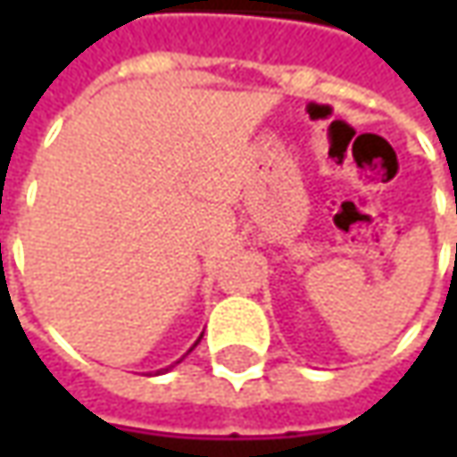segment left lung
<instances>
[{
    "instance_id": "obj_1",
    "label": "left lung",
    "mask_w": 457,
    "mask_h": 457,
    "mask_svg": "<svg viewBox=\"0 0 457 457\" xmlns=\"http://www.w3.org/2000/svg\"><path fill=\"white\" fill-rule=\"evenodd\" d=\"M455 249H457V246H455Z\"/></svg>"
}]
</instances>
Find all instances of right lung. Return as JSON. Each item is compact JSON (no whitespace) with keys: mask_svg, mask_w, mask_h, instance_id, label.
Listing matches in <instances>:
<instances>
[{"mask_svg":"<svg viewBox=\"0 0 457 457\" xmlns=\"http://www.w3.org/2000/svg\"><path fill=\"white\" fill-rule=\"evenodd\" d=\"M165 371H167V369H165Z\"/></svg>","mask_w":457,"mask_h":457,"instance_id":"1","label":"right lung"}]
</instances>
